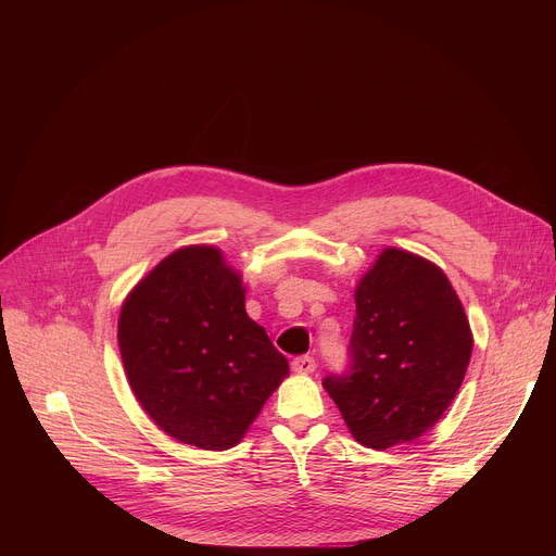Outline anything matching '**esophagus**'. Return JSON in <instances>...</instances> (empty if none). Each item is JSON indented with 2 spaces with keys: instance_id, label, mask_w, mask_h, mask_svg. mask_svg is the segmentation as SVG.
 <instances>
[{
  "instance_id": "34e87169",
  "label": "esophagus",
  "mask_w": 556,
  "mask_h": 556,
  "mask_svg": "<svg viewBox=\"0 0 556 556\" xmlns=\"http://www.w3.org/2000/svg\"><path fill=\"white\" fill-rule=\"evenodd\" d=\"M292 369H294L296 374H312V371L316 369V363H314L312 356H296V358L292 361Z\"/></svg>"
}]
</instances>
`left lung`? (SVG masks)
<instances>
[{
	"mask_svg": "<svg viewBox=\"0 0 556 556\" xmlns=\"http://www.w3.org/2000/svg\"><path fill=\"white\" fill-rule=\"evenodd\" d=\"M350 371L324 380L354 440L384 451L444 416L464 380L472 332L433 262L384 249L354 290Z\"/></svg>",
	"mask_w": 556,
	"mask_h": 556,
	"instance_id": "left-lung-1",
	"label": "left lung"
}]
</instances>
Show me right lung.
<instances>
[{"instance_id": "obj_1", "label": "right lung", "mask_w": 556, "mask_h": 556, "mask_svg": "<svg viewBox=\"0 0 556 556\" xmlns=\"http://www.w3.org/2000/svg\"><path fill=\"white\" fill-rule=\"evenodd\" d=\"M118 348L144 414L204 451L240 444L290 374L247 314L242 275L208 244L174 251L129 290Z\"/></svg>"}]
</instances>
